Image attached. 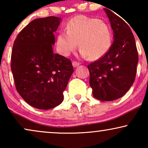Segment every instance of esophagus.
<instances>
[{
	"mask_svg": "<svg viewBox=\"0 0 148 148\" xmlns=\"http://www.w3.org/2000/svg\"><path fill=\"white\" fill-rule=\"evenodd\" d=\"M73 66H74V67H76V66H79L80 64V63L79 62H77V61H73Z\"/></svg>",
	"mask_w": 148,
	"mask_h": 148,
	"instance_id": "obj_1",
	"label": "esophagus"
}]
</instances>
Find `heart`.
I'll return each instance as SVG.
<instances>
[{"label":"heart","mask_w":148,"mask_h":148,"mask_svg":"<svg viewBox=\"0 0 148 148\" xmlns=\"http://www.w3.org/2000/svg\"><path fill=\"white\" fill-rule=\"evenodd\" d=\"M112 34L110 28L102 20L79 15L70 19L66 25V31H60L57 36L58 51L69 56L80 48L84 57L96 60L102 57L112 45Z\"/></svg>","instance_id":"heart-1"}]
</instances>
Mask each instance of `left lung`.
Segmentation results:
<instances>
[{"instance_id": "left-lung-1", "label": "left lung", "mask_w": 148, "mask_h": 148, "mask_svg": "<svg viewBox=\"0 0 148 148\" xmlns=\"http://www.w3.org/2000/svg\"><path fill=\"white\" fill-rule=\"evenodd\" d=\"M110 10L104 9L114 32V42L102 57L88 66L93 96L101 101L114 100L124 96L134 82L138 62L131 28Z\"/></svg>"}]
</instances>
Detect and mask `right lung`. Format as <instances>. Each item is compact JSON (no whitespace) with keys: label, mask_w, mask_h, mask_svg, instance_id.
I'll return each instance as SVG.
<instances>
[{"label":"right lung","mask_w":148,"mask_h":148,"mask_svg":"<svg viewBox=\"0 0 148 148\" xmlns=\"http://www.w3.org/2000/svg\"><path fill=\"white\" fill-rule=\"evenodd\" d=\"M60 21L54 16L33 20L18 34L11 52L16 90L28 104L42 110L61 104L74 71L71 60L52 50Z\"/></svg>","instance_id":"add662e5"}]
</instances>
